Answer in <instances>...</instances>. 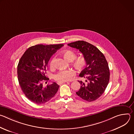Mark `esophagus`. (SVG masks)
I'll list each match as a JSON object with an SVG mask.
<instances>
[{
    "instance_id": "1",
    "label": "esophagus",
    "mask_w": 134,
    "mask_h": 134,
    "mask_svg": "<svg viewBox=\"0 0 134 134\" xmlns=\"http://www.w3.org/2000/svg\"><path fill=\"white\" fill-rule=\"evenodd\" d=\"M69 83V82H58V84L60 85L62 84L63 83Z\"/></svg>"
}]
</instances>
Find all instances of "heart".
<instances>
[{
  "mask_svg": "<svg viewBox=\"0 0 134 134\" xmlns=\"http://www.w3.org/2000/svg\"><path fill=\"white\" fill-rule=\"evenodd\" d=\"M62 54L64 58L67 61L71 62L72 66L74 68L78 71H81L86 66L87 61L86 58L84 57L81 56L76 58V53L71 50H67L64 51L62 52ZM54 58H52L50 63V66L51 68L54 66ZM75 71L72 69L67 70H61L59 71L54 76V79L58 82H66L69 81L75 75Z\"/></svg>",
  "mask_w": 134,
  "mask_h": 134,
  "instance_id": "heart-1",
  "label": "heart"
}]
</instances>
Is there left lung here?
Wrapping results in <instances>:
<instances>
[{
	"instance_id": "8db88e82",
	"label": "left lung",
	"mask_w": 134,
	"mask_h": 134,
	"mask_svg": "<svg viewBox=\"0 0 134 134\" xmlns=\"http://www.w3.org/2000/svg\"><path fill=\"white\" fill-rule=\"evenodd\" d=\"M68 46L79 49L86 58V68L80 74L86 79L79 81L81 87L76 93L82 99L92 102L100 98L105 90L110 79V70L104 54L94 46L84 41H78Z\"/></svg>"
}]
</instances>
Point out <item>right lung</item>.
Returning <instances> with one entry per match:
<instances>
[{
	"label": "right lung",
	"instance_id": "obj_1",
	"mask_svg": "<svg viewBox=\"0 0 134 134\" xmlns=\"http://www.w3.org/2000/svg\"><path fill=\"white\" fill-rule=\"evenodd\" d=\"M63 44H37L29 48L17 66L19 84L26 97L32 102L42 104L49 101L57 93L59 85L55 82L43 86L48 81L46 71L51 55L63 46Z\"/></svg>",
	"mask_w": 134,
	"mask_h": 134
}]
</instances>
